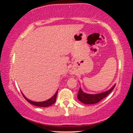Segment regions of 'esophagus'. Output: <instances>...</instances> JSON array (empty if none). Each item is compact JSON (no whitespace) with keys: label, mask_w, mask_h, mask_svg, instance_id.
<instances>
[{"label":"esophagus","mask_w":133,"mask_h":133,"mask_svg":"<svg viewBox=\"0 0 133 133\" xmlns=\"http://www.w3.org/2000/svg\"><path fill=\"white\" fill-rule=\"evenodd\" d=\"M71 74H72V72H71Z\"/></svg>","instance_id":"34e87169"}]
</instances>
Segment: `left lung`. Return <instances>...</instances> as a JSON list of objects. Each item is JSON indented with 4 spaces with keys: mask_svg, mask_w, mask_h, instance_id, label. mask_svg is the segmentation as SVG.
Instances as JSON below:
<instances>
[{
    "mask_svg": "<svg viewBox=\"0 0 133 133\" xmlns=\"http://www.w3.org/2000/svg\"><path fill=\"white\" fill-rule=\"evenodd\" d=\"M116 85L114 84L110 89L108 91L99 94H90L84 92L81 88H79L78 94H77V99L80 101L81 103L86 104H93L97 103L101 101L103 98L106 97L111 91L113 90Z\"/></svg>",
    "mask_w": 133,
    "mask_h": 133,
    "instance_id": "8db88e82",
    "label": "left lung"
}]
</instances>
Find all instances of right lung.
I'll use <instances>...</instances> for the list:
<instances>
[{"mask_svg": "<svg viewBox=\"0 0 133 133\" xmlns=\"http://www.w3.org/2000/svg\"><path fill=\"white\" fill-rule=\"evenodd\" d=\"M57 92H58V90L56 91V94H55L54 95L51 97V98H50L49 99L45 101H42V102H34V101H30L29 99H27V97L22 94H22L23 96L24 97V98L27 100V101L31 104L34 105V106H38V107H48V106H51L52 104H53L55 103V102H56V97H57Z\"/></svg>", "mask_w": 133, "mask_h": 133, "instance_id": "add662e5", "label": "right lung"}]
</instances>
